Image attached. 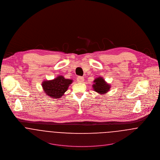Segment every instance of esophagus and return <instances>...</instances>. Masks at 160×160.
<instances>
[{
  "mask_svg": "<svg viewBox=\"0 0 160 160\" xmlns=\"http://www.w3.org/2000/svg\"><path fill=\"white\" fill-rule=\"evenodd\" d=\"M84 81V78L83 77H81V76L77 77V81L78 82H83Z\"/></svg>",
  "mask_w": 160,
  "mask_h": 160,
  "instance_id": "34e87169",
  "label": "esophagus"
}]
</instances>
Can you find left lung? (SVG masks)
<instances>
[{"instance_id":"1","label":"left lung","mask_w":160,"mask_h":160,"mask_svg":"<svg viewBox=\"0 0 160 160\" xmlns=\"http://www.w3.org/2000/svg\"><path fill=\"white\" fill-rule=\"evenodd\" d=\"M93 82L95 84L93 85V88L95 91L100 94H103L110 90V86L107 84L102 78L95 79Z\"/></svg>"}]
</instances>
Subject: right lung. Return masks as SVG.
<instances>
[{"mask_svg":"<svg viewBox=\"0 0 160 160\" xmlns=\"http://www.w3.org/2000/svg\"><path fill=\"white\" fill-rule=\"evenodd\" d=\"M72 80L65 79L63 76H58L53 80L45 81L42 82V88L46 94L52 98H58L67 91Z\"/></svg>","mask_w":160,"mask_h":160,"instance_id":"1","label":"right lung"}]
</instances>
